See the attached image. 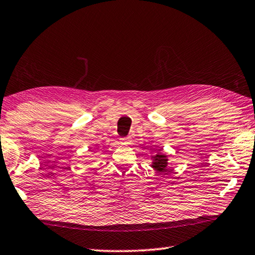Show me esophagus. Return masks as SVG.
<instances>
[{
    "label": "esophagus",
    "instance_id": "1",
    "mask_svg": "<svg viewBox=\"0 0 255 255\" xmlns=\"http://www.w3.org/2000/svg\"><path fill=\"white\" fill-rule=\"evenodd\" d=\"M129 142H131V139H129V137H123V138H121V143L122 144H129Z\"/></svg>",
    "mask_w": 255,
    "mask_h": 255
}]
</instances>
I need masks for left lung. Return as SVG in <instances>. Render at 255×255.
Listing matches in <instances>:
<instances>
[{
    "label": "left lung",
    "instance_id": "1",
    "mask_svg": "<svg viewBox=\"0 0 255 255\" xmlns=\"http://www.w3.org/2000/svg\"><path fill=\"white\" fill-rule=\"evenodd\" d=\"M153 168L157 171H166L167 170V156L164 154H157L156 156H153Z\"/></svg>",
    "mask_w": 255,
    "mask_h": 255
}]
</instances>
